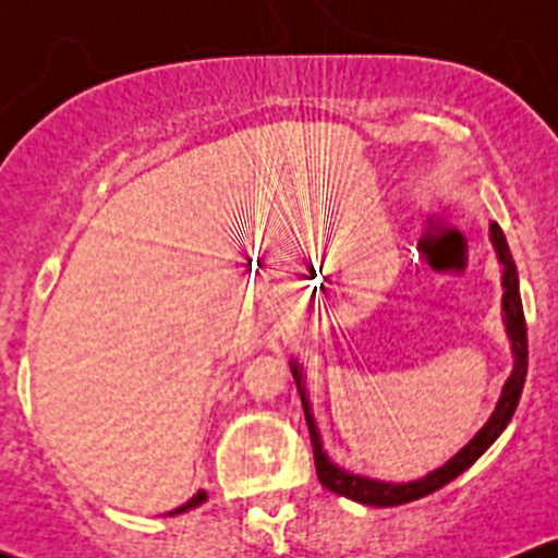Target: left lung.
Wrapping results in <instances>:
<instances>
[{"label": "left lung", "mask_w": 558, "mask_h": 558, "mask_svg": "<svg viewBox=\"0 0 558 558\" xmlns=\"http://www.w3.org/2000/svg\"><path fill=\"white\" fill-rule=\"evenodd\" d=\"M490 243L496 248V257L501 262V286H504V299H501V312H504V325L506 336L511 343V356H514V367L511 375L506 377L501 396H498L496 409L485 422L483 427L475 433V438L466 444L462 451L453 453L451 459L438 470L427 472L425 477L409 480V483H386V480H373L364 475H354V472L343 470L328 457V451L323 448V435L317 430V420L312 414L310 393H306L304 373H301L299 362L291 360V373L296 380V388L301 393V407H304L306 425H310V438L312 448H315V466L317 477L325 488L338 493V496L351 498V501L364 504V506H401L409 501H417V498L430 496V493L440 490L444 485L451 483L453 477L462 475L464 470H470L472 464L483 457L488 448L496 444V438L506 430V425L511 422L517 403H520L522 388H524V375H527V328H524V312H522V299H520V278H517V265L511 259L509 243L504 239V230L490 222Z\"/></svg>", "instance_id": "8db88e82"}]
</instances>
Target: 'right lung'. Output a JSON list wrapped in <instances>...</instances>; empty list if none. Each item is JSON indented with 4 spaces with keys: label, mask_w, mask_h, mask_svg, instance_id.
<instances>
[{
    "label": "right lung",
    "mask_w": 558,
    "mask_h": 558,
    "mask_svg": "<svg viewBox=\"0 0 558 558\" xmlns=\"http://www.w3.org/2000/svg\"><path fill=\"white\" fill-rule=\"evenodd\" d=\"M204 501H207V490H198L194 498H189V501H185L183 506H178V509L168 511V514H170V517H175V514H183V511H191V509H196V506H202Z\"/></svg>",
    "instance_id": "add662e5"
}]
</instances>
